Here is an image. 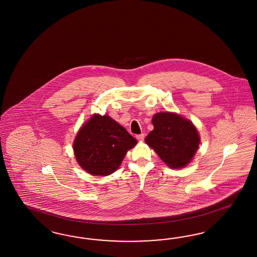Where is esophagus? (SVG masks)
Segmentation results:
<instances>
[{
	"label": "esophagus",
	"mask_w": 257,
	"mask_h": 257,
	"mask_svg": "<svg viewBox=\"0 0 257 257\" xmlns=\"http://www.w3.org/2000/svg\"><path fill=\"white\" fill-rule=\"evenodd\" d=\"M144 137H145L144 134H141V135H137V136H136V138H137L139 141H144Z\"/></svg>",
	"instance_id": "1"
}]
</instances>
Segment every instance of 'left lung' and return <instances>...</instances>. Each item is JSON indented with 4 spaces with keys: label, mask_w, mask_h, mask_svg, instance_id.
Here are the masks:
<instances>
[{
    "label": "left lung",
    "mask_w": 257,
    "mask_h": 257,
    "mask_svg": "<svg viewBox=\"0 0 257 257\" xmlns=\"http://www.w3.org/2000/svg\"><path fill=\"white\" fill-rule=\"evenodd\" d=\"M154 130L145 138V143L171 168L187 165L195 155L200 138L189 120L172 113H156Z\"/></svg>",
    "instance_id": "1"
}]
</instances>
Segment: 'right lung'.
<instances>
[{"mask_svg": "<svg viewBox=\"0 0 257 257\" xmlns=\"http://www.w3.org/2000/svg\"><path fill=\"white\" fill-rule=\"evenodd\" d=\"M137 140L109 115L93 114L77 134L73 150L77 163L88 173L107 176L121 164Z\"/></svg>", "mask_w": 257, "mask_h": 257, "instance_id": "obj_1", "label": "right lung"}]
</instances>
